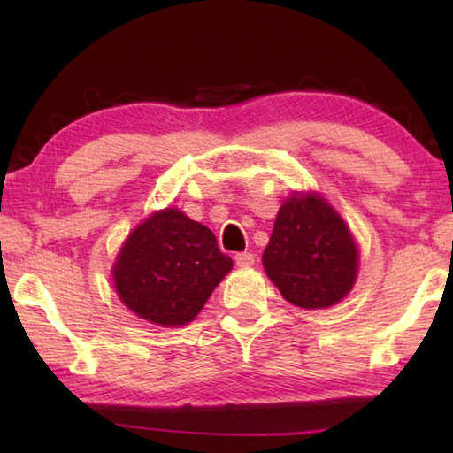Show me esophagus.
Listing matches in <instances>:
<instances>
[{
	"label": "esophagus",
	"mask_w": 453,
	"mask_h": 453,
	"mask_svg": "<svg viewBox=\"0 0 453 453\" xmlns=\"http://www.w3.org/2000/svg\"><path fill=\"white\" fill-rule=\"evenodd\" d=\"M235 264L240 265V267H250V265H254V262H256V256L251 254V251H242V254H235Z\"/></svg>",
	"instance_id": "obj_1"
}]
</instances>
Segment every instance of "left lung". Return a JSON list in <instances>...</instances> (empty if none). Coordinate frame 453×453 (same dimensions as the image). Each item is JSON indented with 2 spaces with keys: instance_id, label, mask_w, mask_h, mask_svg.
<instances>
[{
  "instance_id": "8db88e82",
  "label": "left lung",
  "mask_w": 453,
  "mask_h": 453,
  "mask_svg": "<svg viewBox=\"0 0 453 453\" xmlns=\"http://www.w3.org/2000/svg\"><path fill=\"white\" fill-rule=\"evenodd\" d=\"M264 267L297 308H329L356 281L357 248L343 219L318 196H294L280 208Z\"/></svg>"
}]
</instances>
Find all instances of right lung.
Instances as JSON below:
<instances>
[{
	"mask_svg": "<svg viewBox=\"0 0 453 453\" xmlns=\"http://www.w3.org/2000/svg\"><path fill=\"white\" fill-rule=\"evenodd\" d=\"M232 264L211 229L167 208L127 237L113 281L121 302L137 316L178 327L197 316Z\"/></svg>",
	"mask_w": 453,
	"mask_h": 453,
	"instance_id": "1",
	"label": "right lung"
}]
</instances>
